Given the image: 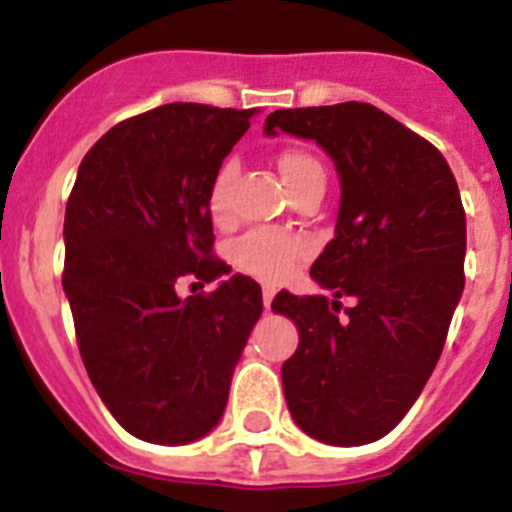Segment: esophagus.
Wrapping results in <instances>:
<instances>
[{
  "mask_svg": "<svg viewBox=\"0 0 512 512\" xmlns=\"http://www.w3.org/2000/svg\"><path fill=\"white\" fill-rule=\"evenodd\" d=\"M274 295H277V289L269 287V284H264V289H261V297H264V307L269 310L271 307V300H274Z\"/></svg>",
  "mask_w": 512,
  "mask_h": 512,
  "instance_id": "esophagus-1",
  "label": "esophagus"
}]
</instances>
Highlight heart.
Masks as SVG:
<instances>
[{
	"mask_svg": "<svg viewBox=\"0 0 512 512\" xmlns=\"http://www.w3.org/2000/svg\"><path fill=\"white\" fill-rule=\"evenodd\" d=\"M279 171L284 182L292 189V194L312 182L325 184V169L318 158L305 148H287L279 153ZM235 179V164L228 161L212 176L210 194H207V207L217 223H223L230 212V187ZM230 259L246 274L264 279V282H282L292 274L297 261L302 259V246L292 235L279 233V230H253L243 235L241 241L230 248Z\"/></svg>",
	"mask_w": 512,
	"mask_h": 512,
	"instance_id": "heart-1",
	"label": "heart"
}]
</instances>
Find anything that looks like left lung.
Here are the masks:
<instances>
[{
  "instance_id": "obj_1",
  "label": "left lung",
  "mask_w": 512,
  "mask_h": 512,
  "mask_svg": "<svg viewBox=\"0 0 512 512\" xmlns=\"http://www.w3.org/2000/svg\"><path fill=\"white\" fill-rule=\"evenodd\" d=\"M315 140L341 176L336 238L312 279L336 300L279 292L300 346L284 361L287 408L330 446L372 443L405 418L446 343L464 289L467 215L446 158L366 102L277 110L264 133ZM343 294L357 302L340 311Z\"/></svg>"
}]
</instances>
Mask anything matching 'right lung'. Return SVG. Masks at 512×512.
Returning <instances> with one entry per match:
<instances>
[{
    "label": "right lung",
    "instance_id": "add662e5",
    "mask_svg": "<svg viewBox=\"0 0 512 512\" xmlns=\"http://www.w3.org/2000/svg\"><path fill=\"white\" fill-rule=\"evenodd\" d=\"M256 110L174 102L117 122L89 148L63 220V292L94 390L140 441L189 443L215 428L230 377L261 318L253 279L233 274L210 295L207 207L212 176Z\"/></svg>",
    "mask_w": 512,
    "mask_h": 512
}]
</instances>
